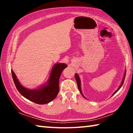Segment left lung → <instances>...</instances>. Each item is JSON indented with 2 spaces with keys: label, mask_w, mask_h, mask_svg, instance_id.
Returning a JSON list of instances; mask_svg holds the SVG:
<instances>
[{
  "label": "left lung",
  "mask_w": 133,
  "mask_h": 133,
  "mask_svg": "<svg viewBox=\"0 0 133 133\" xmlns=\"http://www.w3.org/2000/svg\"><path fill=\"white\" fill-rule=\"evenodd\" d=\"M125 74H126V71H125V73H124V77H123V80H122V82H121V84H120V86L118 87V88L117 89V90L114 92V93L112 94V96H112L114 95V94H116L117 92L119 90H120V89L121 88V87H122V85H123V83H124V79H125ZM75 78H76V82H77V86H78V90H79V91H80V93H81V94H82V96L84 98H86L84 97V96L83 95V93H82V89H81V82H80V77H79V76H78V75H77V73H76L75 74Z\"/></svg>",
  "instance_id": "8db88e82"
}]
</instances>
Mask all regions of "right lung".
I'll use <instances>...</instances> for the list:
<instances>
[{
  "label": "right lung",
  "mask_w": 133,
  "mask_h": 133,
  "mask_svg": "<svg viewBox=\"0 0 133 133\" xmlns=\"http://www.w3.org/2000/svg\"><path fill=\"white\" fill-rule=\"evenodd\" d=\"M64 63H56L51 69L48 82L44 85L36 89H28L23 87L12 70V75L16 87L24 97L39 104L50 103L57 96L59 91V78L62 72L67 67Z\"/></svg>",
  "instance_id": "right-lung-1"
}]
</instances>
